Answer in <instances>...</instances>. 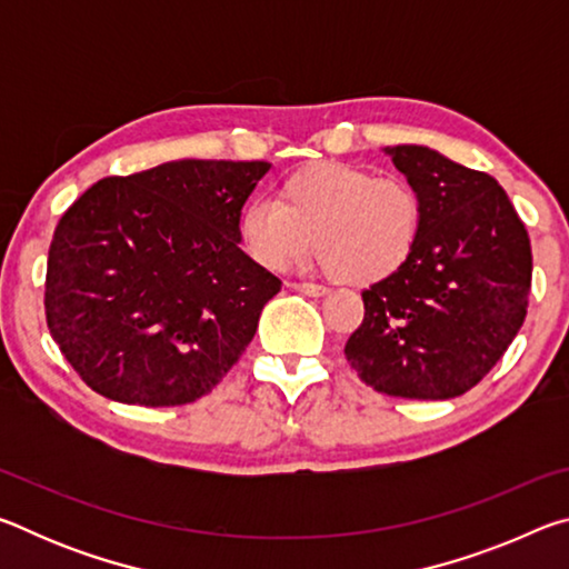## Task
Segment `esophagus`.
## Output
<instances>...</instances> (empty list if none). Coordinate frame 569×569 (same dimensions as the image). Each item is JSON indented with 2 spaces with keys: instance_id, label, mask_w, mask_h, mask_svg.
Masks as SVG:
<instances>
[{
  "instance_id": "esophagus-1",
  "label": "esophagus",
  "mask_w": 569,
  "mask_h": 569,
  "mask_svg": "<svg viewBox=\"0 0 569 569\" xmlns=\"http://www.w3.org/2000/svg\"><path fill=\"white\" fill-rule=\"evenodd\" d=\"M288 286H291L293 291H298V293H306V296H313V298L329 293V288L316 286V283H288Z\"/></svg>"
}]
</instances>
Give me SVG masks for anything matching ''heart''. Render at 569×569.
Returning <instances> with one entry per match:
<instances>
[{
	"instance_id": "b5f03b06",
	"label": "heart",
	"mask_w": 569,
	"mask_h": 569,
	"mask_svg": "<svg viewBox=\"0 0 569 569\" xmlns=\"http://www.w3.org/2000/svg\"><path fill=\"white\" fill-rule=\"evenodd\" d=\"M423 203L409 180L311 162L291 172L273 200L243 210L240 243L258 266L286 271L319 253L336 281L377 286L397 278L417 253Z\"/></svg>"
}]
</instances>
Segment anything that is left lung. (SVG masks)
<instances>
[{"mask_svg":"<svg viewBox=\"0 0 569 569\" xmlns=\"http://www.w3.org/2000/svg\"><path fill=\"white\" fill-rule=\"evenodd\" d=\"M419 190L423 230L409 266L366 288L346 361L403 399H455L492 371L527 316L532 248L502 186L423 146L383 150Z\"/></svg>","mask_w":569,"mask_h":569,"instance_id":"obj_1","label":"left lung"}]
</instances>
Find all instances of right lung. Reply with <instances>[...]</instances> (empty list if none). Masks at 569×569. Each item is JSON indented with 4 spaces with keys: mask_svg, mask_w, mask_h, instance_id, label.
<instances>
[{
    "mask_svg": "<svg viewBox=\"0 0 569 569\" xmlns=\"http://www.w3.org/2000/svg\"><path fill=\"white\" fill-rule=\"evenodd\" d=\"M271 162L172 160L102 178L67 208L47 258L54 343L92 391L190 403L253 341L281 281L240 250V210Z\"/></svg>",
    "mask_w": 569,
    "mask_h": 569,
    "instance_id": "right-lung-1",
    "label": "right lung"
}]
</instances>
